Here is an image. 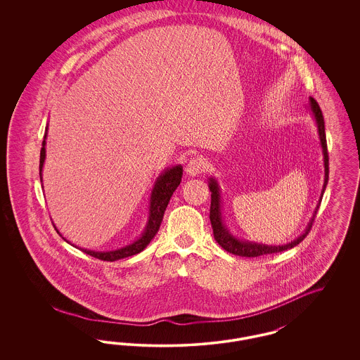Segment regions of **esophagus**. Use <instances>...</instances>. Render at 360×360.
Returning <instances> with one entry per match:
<instances>
[{
  "instance_id": "1",
  "label": "esophagus",
  "mask_w": 360,
  "mask_h": 360,
  "mask_svg": "<svg viewBox=\"0 0 360 360\" xmlns=\"http://www.w3.org/2000/svg\"><path fill=\"white\" fill-rule=\"evenodd\" d=\"M205 162L202 158H193L190 159L186 165V172L190 176H195L205 170Z\"/></svg>"
}]
</instances>
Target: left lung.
Returning <instances> with one entry per match:
<instances>
[{"label":"left lung","mask_w":360,"mask_h":360,"mask_svg":"<svg viewBox=\"0 0 360 360\" xmlns=\"http://www.w3.org/2000/svg\"><path fill=\"white\" fill-rule=\"evenodd\" d=\"M309 115H311L313 120L316 122L317 127V132H319V139H320V144L323 148V156H324V185L321 190V195L319 200V204L316 206L311 219L309 220L308 225L304 231V233H301L297 239L289 241L286 244H279V245H269V244H260L255 241H248V240L239 239L238 236H235L229 228L226 226V224L224 221L223 217V202H221V190L220 185L217 182V179L214 176H209L207 185L209 190L212 191V201H210V223L213 228V235L216 241L223 247L225 251L238 255V257H255L260 255H267V254H275V252H282L286 250H290L292 247H295L297 244H300L302 240L307 238V235L311 228V224L314 220V216L319 210V206L321 204V198L324 195L326 185H328V178H329V162H328V150H326V124H324V117H323V112L319 106L317 101L311 97H309L308 106Z\"/></svg>","instance_id":"left-lung-1"}]
</instances>
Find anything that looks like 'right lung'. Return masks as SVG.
I'll return each mask as SVG.
<instances>
[{
    "label": "right lung",
    "instance_id": "right-lung-1",
    "mask_svg": "<svg viewBox=\"0 0 360 360\" xmlns=\"http://www.w3.org/2000/svg\"><path fill=\"white\" fill-rule=\"evenodd\" d=\"M47 131H49V124L46 127L44 140H43V144H41L43 147L40 150V166H39V169H40V182H43L41 172H43L44 160H46ZM182 174H184V167L181 165H175V166L165 169L163 172L159 174V176L155 179L154 188H153L151 194H150L147 224H146L141 235L135 241H132V243H129L124 247H120V248L109 250V251H94V250H87V248H79V250L84 251L85 254L90 255V257H97V259L106 260V262H115V260L132 257V255H136L139 252H141L150 244V241L154 239L155 235L158 233L159 226H160L163 216H165V210L170 202L172 193L181 184ZM55 229H56V232H59L58 228H55ZM72 247H75V245L72 244ZM75 248H78V247H75Z\"/></svg>",
    "mask_w": 360,
    "mask_h": 360
}]
</instances>
